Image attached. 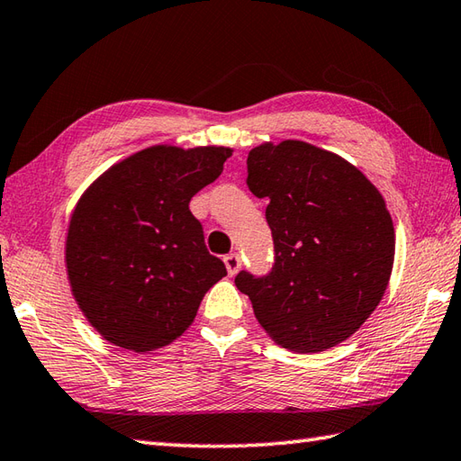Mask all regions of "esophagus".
<instances>
[{"instance_id": "1", "label": "esophagus", "mask_w": 461, "mask_h": 461, "mask_svg": "<svg viewBox=\"0 0 461 461\" xmlns=\"http://www.w3.org/2000/svg\"><path fill=\"white\" fill-rule=\"evenodd\" d=\"M224 267H227L229 275L234 276L240 270V257L234 255V252H232V255H227V257H224Z\"/></svg>"}]
</instances>
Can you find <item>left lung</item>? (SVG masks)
<instances>
[{
    "label": "left lung",
    "instance_id": "1",
    "mask_svg": "<svg viewBox=\"0 0 461 461\" xmlns=\"http://www.w3.org/2000/svg\"><path fill=\"white\" fill-rule=\"evenodd\" d=\"M247 185L267 199L275 267L234 285L278 346L314 354L344 342L386 293L393 222L380 191L352 163L304 140L262 143Z\"/></svg>",
    "mask_w": 461,
    "mask_h": 461
}]
</instances>
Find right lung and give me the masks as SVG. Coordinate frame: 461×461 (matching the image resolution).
<instances>
[{
	"mask_svg": "<svg viewBox=\"0 0 461 461\" xmlns=\"http://www.w3.org/2000/svg\"><path fill=\"white\" fill-rule=\"evenodd\" d=\"M230 155L214 145L147 147L109 167L75 204L65 240L71 294L111 344L151 352L175 342L227 276L189 203Z\"/></svg>",
	"mask_w": 461,
	"mask_h": 461,
	"instance_id": "right-lung-1",
	"label": "right lung"
}]
</instances>
